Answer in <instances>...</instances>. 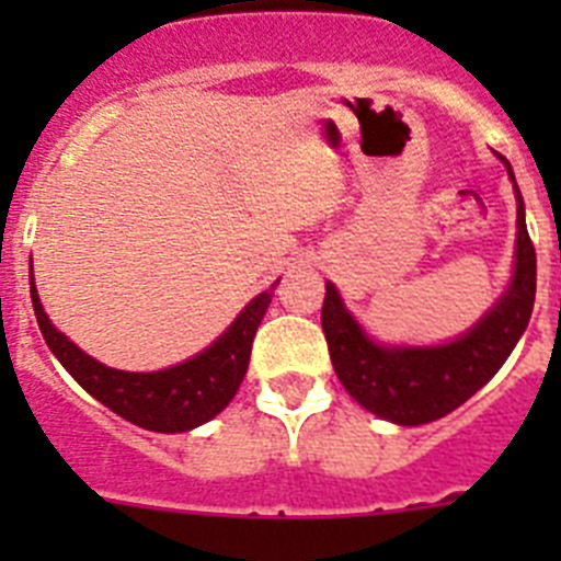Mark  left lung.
Listing matches in <instances>:
<instances>
[{"mask_svg":"<svg viewBox=\"0 0 561 561\" xmlns=\"http://www.w3.org/2000/svg\"><path fill=\"white\" fill-rule=\"evenodd\" d=\"M503 162L514 180L508 160ZM514 255L517 261H514L512 284L492 306V311H485L480 323H474V329L455 342L427 345V348H401V345L390 348L374 342L345 309L336 286L325 284L323 331L331 362L345 390L365 410L404 427L444 419L466 399H472L503 368V362L528 329L534 311L537 252L525 227V205L519 191Z\"/></svg>","mask_w":561,"mask_h":561,"instance_id":"obj_1","label":"left lung"}]
</instances>
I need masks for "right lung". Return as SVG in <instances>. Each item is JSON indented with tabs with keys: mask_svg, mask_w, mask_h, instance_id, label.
I'll use <instances>...</instances> for the list:
<instances>
[{
	"mask_svg": "<svg viewBox=\"0 0 561 561\" xmlns=\"http://www.w3.org/2000/svg\"><path fill=\"white\" fill-rule=\"evenodd\" d=\"M272 295L275 286L252 297L244 311L236 317V323L202 354L153 374H128V370L106 368L103 362L83 354L76 342H69L49 323L36 284L30 277V297H33L38 329L56 359L87 393L95 396L112 413L151 433H187L230 404L238 385L244 381L252 340L270 309Z\"/></svg>",
	"mask_w": 561,
	"mask_h": 561,
	"instance_id": "obj_1",
	"label": "right lung"
}]
</instances>
